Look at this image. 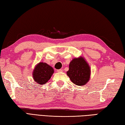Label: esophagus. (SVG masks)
I'll list each match as a JSON object with an SVG mask.
<instances>
[{"mask_svg": "<svg viewBox=\"0 0 125 125\" xmlns=\"http://www.w3.org/2000/svg\"><path fill=\"white\" fill-rule=\"evenodd\" d=\"M57 72H58V73H60V72H63V70L61 69H58V70H57Z\"/></svg>", "mask_w": 125, "mask_h": 125, "instance_id": "obj_1", "label": "esophagus"}]
</instances>
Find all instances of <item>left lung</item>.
<instances>
[{
	"instance_id": "obj_1",
	"label": "left lung",
	"mask_w": 125,
	"mask_h": 125,
	"mask_svg": "<svg viewBox=\"0 0 125 125\" xmlns=\"http://www.w3.org/2000/svg\"><path fill=\"white\" fill-rule=\"evenodd\" d=\"M67 74L73 83L81 86L86 84L89 80V66L81 57L74 58L70 63L69 69Z\"/></svg>"
}]
</instances>
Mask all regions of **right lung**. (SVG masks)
Listing matches in <instances>:
<instances>
[{
    "label": "right lung",
    "mask_w": 125,
    "mask_h": 125,
    "mask_svg": "<svg viewBox=\"0 0 125 125\" xmlns=\"http://www.w3.org/2000/svg\"><path fill=\"white\" fill-rule=\"evenodd\" d=\"M53 73V69L51 66L45 63L41 62L36 65L33 72L34 80L41 85L46 83Z\"/></svg>",
    "instance_id": "1"
}]
</instances>
